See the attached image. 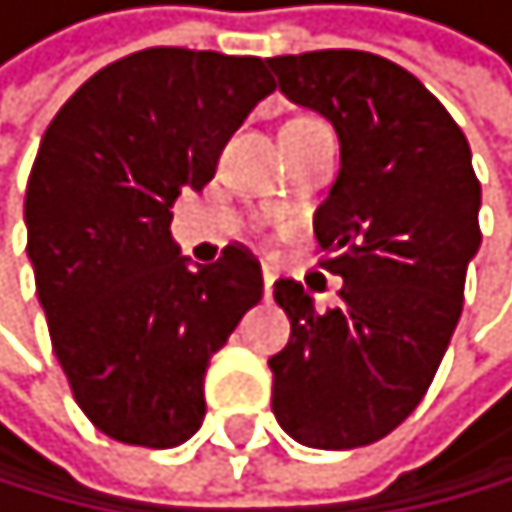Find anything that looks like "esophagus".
<instances>
[{
	"label": "esophagus",
	"mask_w": 512,
	"mask_h": 512,
	"mask_svg": "<svg viewBox=\"0 0 512 512\" xmlns=\"http://www.w3.org/2000/svg\"><path fill=\"white\" fill-rule=\"evenodd\" d=\"M272 285H275V272L269 266H262V288H266V298H272Z\"/></svg>",
	"instance_id": "esophagus-1"
}]
</instances>
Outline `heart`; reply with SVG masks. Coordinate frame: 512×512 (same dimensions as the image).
<instances>
[{
    "mask_svg": "<svg viewBox=\"0 0 512 512\" xmlns=\"http://www.w3.org/2000/svg\"><path fill=\"white\" fill-rule=\"evenodd\" d=\"M311 124H320V121H317V118H311V115H295V118H288V121L282 124V134L301 131V127H311Z\"/></svg>",
    "mask_w": 512,
    "mask_h": 512,
    "instance_id": "b5f03b06",
    "label": "heart"
}]
</instances>
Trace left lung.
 <instances>
[{"label":"left lung","instance_id":"1","mask_svg":"<svg viewBox=\"0 0 512 512\" xmlns=\"http://www.w3.org/2000/svg\"><path fill=\"white\" fill-rule=\"evenodd\" d=\"M266 63L340 137L314 234L320 266L343 275L327 314L295 278L275 282L291 340L269 359L272 413L301 446L359 449L410 417L446 356L481 246V182L462 127L404 66L365 50Z\"/></svg>","mask_w":512,"mask_h":512}]
</instances>
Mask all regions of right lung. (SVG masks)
<instances>
[{
    "label": "right lung",
    "mask_w": 512,
    "mask_h": 512,
    "mask_svg": "<svg viewBox=\"0 0 512 512\" xmlns=\"http://www.w3.org/2000/svg\"><path fill=\"white\" fill-rule=\"evenodd\" d=\"M272 89L259 57L147 47L89 76L44 131L25 195L37 301L76 404L127 446L198 433L211 356L262 298L240 243L185 266L169 208L205 189Z\"/></svg>",
    "instance_id": "add662e5"
}]
</instances>
